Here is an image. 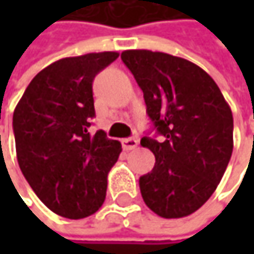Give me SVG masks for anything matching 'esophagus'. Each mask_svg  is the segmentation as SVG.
<instances>
[{"instance_id":"1","label":"esophagus","mask_w":254,"mask_h":254,"mask_svg":"<svg viewBox=\"0 0 254 254\" xmlns=\"http://www.w3.org/2000/svg\"><path fill=\"white\" fill-rule=\"evenodd\" d=\"M122 145H123V150H126V151H130V150H134V148H137V145H138V141L135 140V138H124L122 140Z\"/></svg>"}]
</instances>
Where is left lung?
<instances>
[{"instance_id": "1", "label": "left lung", "mask_w": 254, "mask_h": 254, "mask_svg": "<svg viewBox=\"0 0 254 254\" xmlns=\"http://www.w3.org/2000/svg\"><path fill=\"white\" fill-rule=\"evenodd\" d=\"M122 61L144 93L158 141L142 137L155 155L140 177L145 205L167 219L184 218L209 199L233 151V116L215 80L187 59L145 49L124 51Z\"/></svg>"}]
</instances>
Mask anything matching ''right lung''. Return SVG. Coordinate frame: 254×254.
I'll return each instance as SVG.
<instances>
[{
    "label": "right lung",
    "mask_w": 254,
    "mask_h": 254,
    "mask_svg": "<svg viewBox=\"0 0 254 254\" xmlns=\"http://www.w3.org/2000/svg\"><path fill=\"white\" fill-rule=\"evenodd\" d=\"M119 58L99 52L59 59L28 84L12 117L16 158L25 180L49 209L69 219L97 212L122 144L90 132L93 80Z\"/></svg>",
    "instance_id": "obj_1"
}]
</instances>
